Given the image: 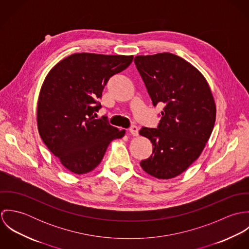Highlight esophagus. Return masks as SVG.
<instances>
[{
	"label": "esophagus",
	"mask_w": 249,
	"mask_h": 249,
	"mask_svg": "<svg viewBox=\"0 0 249 249\" xmlns=\"http://www.w3.org/2000/svg\"><path fill=\"white\" fill-rule=\"evenodd\" d=\"M129 132H130L131 135H133V136H138V134H139V128H138L136 125H132V126H130V128H129Z\"/></svg>",
	"instance_id": "esophagus-1"
}]
</instances>
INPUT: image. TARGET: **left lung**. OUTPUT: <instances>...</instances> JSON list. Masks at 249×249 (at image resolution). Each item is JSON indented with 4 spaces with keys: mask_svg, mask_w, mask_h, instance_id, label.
I'll list each match as a JSON object with an SVG mask.
<instances>
[{
    "mask_svg": "<svg viewBox=\"0 0 249 249\" xmlns=\"http://www.w3.org/2000/svg\"><path fill=\"white\" fill-rule=\"evenodd\" d=\"M152 105H163L157 128L142 127L152 153L140 165L159 179L176 178L200 155L213 131L215 105L203 74L171 53L134 58Z\"/></svg>",
    "mask_w": 249,
    "mask_h": 249,
    "instance_id": "obj_1",
    "label": "left lung"
}]
</instances>
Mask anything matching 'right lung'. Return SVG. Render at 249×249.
Listing matches in <instances>:
<instances>
[{"label": "right lung", "instance_id": "1", "mask_svg": "<svg viewBox=\"0 0 249 249\" xmlns=\"http://www.w3.org/2000/svg\"><path fill=\"white\" fill-rule=\"evenodd\" d=\"M133 55L73 53L47 74L37 104L41 139L60 163L76 175L93 171L108 144L122 138L106 117L95 119L107 81L125 70Z\"/></svg>", "mask_w": 249, "mask_h": 249}]
</instances>
